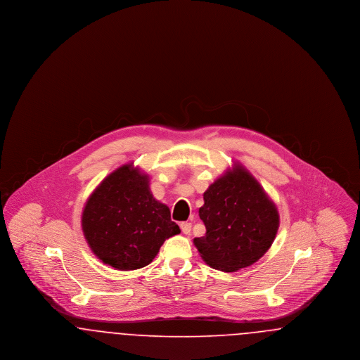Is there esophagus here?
Instances as JSON below:
<instances>
[{"label": "esophagus", "mask_w": 360, "mask_h": 360, "mask_svg": "<svg viewBox=\"0 0 360 360\" xmlns=\"http://www.w3.org/2000/svg\"><path fill=\"white\" fill-rule=\"evenodd\" d=\"M181 229H182V232H184V233H185V235H188V233H190V231H191V224H190V223L181 224Z\"/></svg>", "instance_id": "34e87169"}]
</instances>
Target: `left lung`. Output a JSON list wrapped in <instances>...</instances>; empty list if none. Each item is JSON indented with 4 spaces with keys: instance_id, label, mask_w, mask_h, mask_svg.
I'll list each match as a JSON object with an SVG mask.
<instances>
[{
    "instance_id": "8db88e82",
    "label": "left lung",
    "mask_w": 360,
    "mask_h": 360,
    "mask_svg": "<svg viewBox=\"0 0 360 360\" xmlns=\"http://www.w3.org/2000/svg\"><path fill=\"white\" fill-rule=\"evenodd\" d=\"M200 219L206 233L193 240L194 245L210 267L224 273L254 264L269 251L279 226L274 202L239 163L204 193Z\"/></svg>"
}]
</instances>
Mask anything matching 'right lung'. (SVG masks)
Returning <instances> with one entry per match:
<instances>
[{"mask_svg":"<svg viewBox=\"0 0 360 360\" xmlns=\"http://www.w3.org/2000/svg\"><path fill=\"white\" fill-rule=\"evenodd\" d=\"M82 231L94 255L116 270H137L153 262L165 240L178 235L169 206L156 201L150 176L124 165L91 193Z\"/></svg>","mask_w":360,"mask_h":360,"instance_id":"add662e5","label":"right lung"}]
</instances>
